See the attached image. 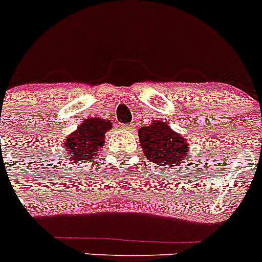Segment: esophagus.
Returning <instances> with one entry per match:
<instances>
[{
  "label": "esophagus",
  "instance_id": "34e87169",
  "mask_svg": "<svg viewBox=\"0 0 262 262\" xmlns=\"http://www.w3.org/2000/svg\"><path fill=\"white\" fill-rule=\"evenodd\" d=\"M133 128V124H123V125H121V129H124V130H132Z\"/></svg>",
  "mask_w": 262,
  "mask_h": 262
}]
</instances>
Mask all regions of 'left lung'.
Returning <instances> with one entry per match:
<instances>
[{"label": "left lung", "instance_id": "obj_1", "mask_svg": "<svg viewBox=\"0 0 262 262\" xmlns=\"http://www.w3.org/2000/svg\"><path fill=\"white\" fill-rule=\"evenodd\" d=\"M139 141L148 160L160 166L172 168L186 156H190L189 144L165 121L156 120L138 130Z\"/></svg>", "mask_w": 262, "mask_h": 262}]
</instances>
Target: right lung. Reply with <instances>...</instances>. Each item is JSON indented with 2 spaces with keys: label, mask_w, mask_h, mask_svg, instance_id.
<instances>
[{
  "label": "right lung",
  "mask_w": 262,
  "mask_h": 262,
  "mask_svg": "<svg viewBox=\"0 0 262 262\" xmlns=\"http://www.w3.org/2000/svg\"><path fill=\"white\" fill-rule=\"evenodd\" d=\"M112 121L100 118H89L66 138L70 160L73 162L87 161L105 143V134L112 129Z\"/></svg>",
  "instance_id": "right-lung-1"
}]
</instances>
